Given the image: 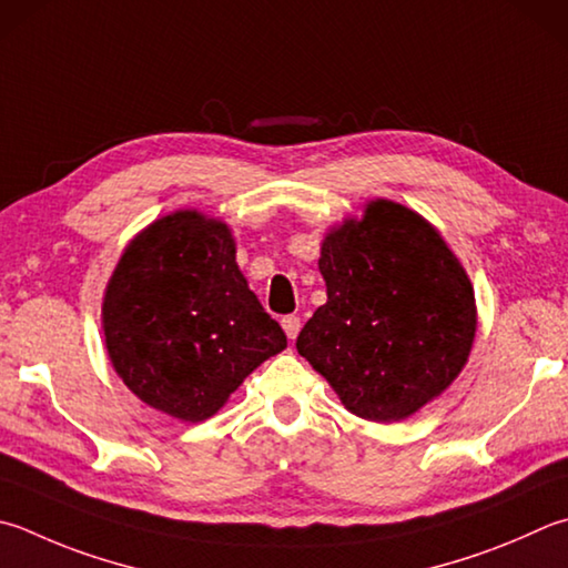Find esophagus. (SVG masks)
<instances>
[{"label":"esophagus","instance_id":"esophagus-1","mask_svg":"<svg viewBox=\"0 0 568 568\" xmlns=\"http://www.w3.org/2000/svg\"><path fill=\"white\" fill-rule=\"evenodd\" d=\"M282 328H284V334L288 336V338H296L298 336V331H302V318L298 316H284L282 318Z\"/></svg>","mask_w":568,"mask_h":568}]
</instances>
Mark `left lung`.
I'll return each mask as SVG.
<instances>
[{
	"mask_svg": "<svg viewBox=\"0 0 568 568\" xmlns=\"http://www.w3.org/2000/svg\"><path fill=\"white\" fill-rule=\"evenodd\" d=\"M326 304L296 351L346 410L398 423L450 388L477 331L475 288L443 234L415 210L371 200L321 242Z\"/></svg>",
	"mask_w": 568,
	"mask_h": 568,
	"instance_id": "8db88e82",
	"label": "left lung"
}]
</instances>
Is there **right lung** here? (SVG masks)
<instances>
[{
    "label": "right lung",
    "instance_id": "add662e5",
    "mask_svg": "<svg viewBox=\"0 0 568 568\" xmlns=\"http://www.w3.org/2000/svg\"><path fill=\"white\" fill-rule=\"evenodd\" d=\"M105 351L145 405L202 423L286 348L237 266L227 222L175 210L128 242L105 284Z\"/></svg>",
    "mask_w": 568,
    "mask_h": 568
}]
</instances>
